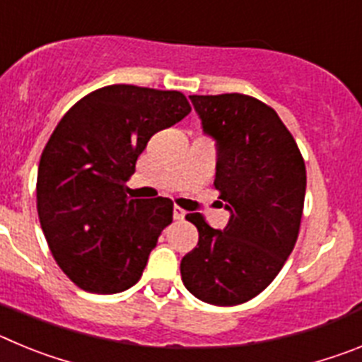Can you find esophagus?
Masks as SVG:
<instances>
[{"label": "esophagus", "instance_id": "34e87169", "mask_svg": "<svg viewBox=\"0 0 362 362\" xmlns=\"http://www.w3.org/2000/svg\"><path fill=\"white\" fill-rule=\"evenodd\" d=\"M185 216H187V212H185L183 209H179V206H174V219L175 221L185 219Z\"/></svg>", "mask_w": 362, "mask_h": 362}]
</instances>
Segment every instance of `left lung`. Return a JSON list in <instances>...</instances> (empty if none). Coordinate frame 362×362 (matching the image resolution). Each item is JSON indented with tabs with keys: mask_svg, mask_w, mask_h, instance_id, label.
Segmentation results:
<instances>
[{
	"mask_svg": "<svg viewBox=\"0 0 362 362\" xmlns=\"http://www.w3.org/2000/svg\"><path fill=\"white\" fill-rule=\"evenodd\" d=\"M203 132L217 143L216 188L230 210L225 230L188 214L199 241L181 259L192 296L233 306L263 292L299 235L306 168L277 112L245 94L190 95Z\"/></svg>",
	"mask_w": 362,
	"mask_h": 362,
	"instance_id": "8db88e82",
	"label": "left lung"
}]
</instances>
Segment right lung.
<instances>
[{"mask_svg":"<svg viewBox=\"0 0 362 362\" xmlns=\"http://www.w3.org/2000/svg\"><path fill=\"white\" fill-rule=\"evenodd\" d=\"M190 110L177 90L110 85L57 123L37 168V216L56 263L85 292L117 293L141 279L174 203L130 199L124 183L150 137Z\"/></svg>","mask_w":362,"mask_h":362,"instance_id":"obj_1","label":"right lung"}]
</instances>
